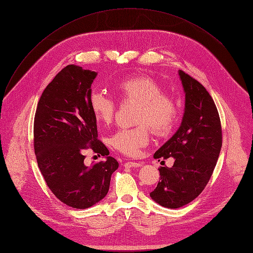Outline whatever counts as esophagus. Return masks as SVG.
I'll list each match as a JSON object with an SVG mask.
<instances>
[{
    "label": "esophagus",
    "mask_w": 253,
    "mask_h": 253,
    "mask_svg": "<svg viewBox=\"0 0 253 253\" xmlns=\"http://www.w3.org/2000/svg\"><path fill=\"white\" fill-rule=\"evenodd\" d=\"M124 166L127 168H133V167H140L141 164L137 163V162H126L124 164Z\"/></svg>",
    "instance_id": "1"
}]
</instances>
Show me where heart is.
Wrapping results in <instances>:
<instances>
[{
	"instance_id": "heart-1",
	"label": "heart",
	"mask_w": 253,
	"mask_h": 253,
	"mask_svg": "<svg viewBox=\"0 0 253 253\" xmlns=\"http://www.w3.org/2000/svg\"><path fill=\"white\" fill-rule=\"evenodd\" d=\"M115 91L122 101L138 103L136 112L137 127L120 129L111 138L118 152L126 156H135L151 140V129L158 135H167L173 128L178 109L175 100L162 93L163 88L157 80L148 75H138L120 80ZM90 110L102 124H110L115 116V101L102 92H93L89 97Z\"/></svg>"
}]
</instances>
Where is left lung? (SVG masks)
Masks as SVG:
<instances>
[{
    "mask_svg": "<svg viewBox=\"0 0 253 253\" xmlns=\"http://www.w3.org/2000/svg\"><path fill=\"white\" fill-rule=\"evenodd\" d=\"M185 93L184 113L174 135L155 159L174 158L172 167H160V180L150 194L155 202L175 209L192 202L205 189L220 153L222 135L216 105L205 87L178 71Z\"/></svg>",
    "mask_w": 253,
    "mask_h": 253,
    "instance_id": "8db88e82",
    "label": "left lung"
}]
</instances>
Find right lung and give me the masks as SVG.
Masks as SVG:
<instances>
[{"label":"right lung","instance_id":"add662e5","mask_svg":"<svg viewBox=\"0 0 253 253\" xmlns=\"http://www.w3.org/2000/svg\"><path fill=\"white\" fill-rule=\"evenodd\" d=\"M96 76L79 65L65 66L42 93L35 115L34 148L40 171L55 197L77 209L102 200L119 167L97 139L96 119L89 106ZM89 147L106 160L85 166L84 151Z\"/></svg>","mask_w":253,"mask_h":253}]
</instances>
